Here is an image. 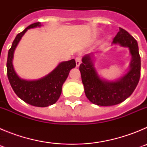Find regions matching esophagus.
<instances>
[{"label": "esophagus", "instance_id": "1", "mask_svg": "<svg viewBox=\"0 0 147 147\" xmlns=\"http://www.w3.org/2000/svg\"><path fill=\"white\" fill-rule=\"evenodd\" d=\"M75 60H76V67H79V66H80V65L81 64V62H82L81 57H76V59H75Z\"/></svg>", "mask_w": 147, "mask_h": 147}]
</instances>
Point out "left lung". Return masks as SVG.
<instances>
[{"label": "left lung", "instance_id": "left-lung-1", "mask_svg": "<svg viewBox=\"0 0 147 147\" xmlns=\"http://www.w3.org/2000/svg\"><path fill=\"white\" fill-rule=\"evenodd\" d=\"M113 43L128 47L132 55L130 69L123 77L115 82L102 80L95 69L90 54L82 58V63L80 66L87 98L98 106H112L124 102L133 93L141 76V57L134 37L119 27V32L114 37Z\"/></svg>", "mask_w": 147, "mask_h": 147}]
</instances>
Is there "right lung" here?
Segmentation results:
<instances>
[{
	"label": "right lung",
	"instance_id": "obj_1",
	"mask_svg": "<svg viewBox=\"0 0 147 147\" xmlns=\"http://www.w3.org/2000/svg\"><path fill=\"white\" fill-rule=\"evenodd\" d=\"M40 22L32 23L18 34L8 52L7 76L10 85L16 95L23 101L35 107H48L57 102L62 93V86L69 72L76 66L74 59L61 62L55 69L45 77L35 81L20 79L15 73L12 65L14 51L23 35L29 28L40 26Z\"/></svg>",
	"mask_w": 147,
	"mask_h": 147
}]
</instances>
